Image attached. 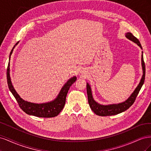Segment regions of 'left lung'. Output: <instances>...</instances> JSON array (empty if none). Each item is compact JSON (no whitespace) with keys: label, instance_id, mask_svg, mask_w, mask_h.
Segmentation results:
<instances>
[{"label":"left lung","instance_id":"obj_1","mask_svg":"<svg viewBox=\"0 0 151 151\" xmlns=\"http://www.w3.org/2000/svg\"><path fill=\"white\" fill-rule=\"evenodd\" d=\"M126 38L129 39L132 42L135 43L137 45L140 47L141 49H142L141 46V44L139 40L132 35L131 33H127L125 34ZM142 67L143 70V75L140 79V83L137 87L135 88L134 91L130 95V96L128 98L126 101L118 104H111L108 105H103L98 103L96 101H94V99L93 97L92 91H91V88L90 85L87 83V93H88V103L89 106L92 111L99 116H111L119 114L122 112L125 111L127 109H129L132 104L135 102V100L137 96V95L139 93V91L142 88V86L144 84L145 81V63L144 61L143 58V52H142Z\"/></svg>","mask_w":151,"mask_h":151}]
</instances>
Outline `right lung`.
<instances>
[{
    "label": "right lung",
    "instance_id": "obj_1",
    "mask_svg": "<svg viewBox=\"0 0 151 151\" xmlns=\"http://www.w3.org/2000/svg\"><path fill=\"white\" fill-rule=\"evenodd\" d=\"M17 43H17L15 45V46L17 45ZM15 46L13 47L10 53L9 60V62L11 55L12 53L13 50ZM9 67L10 63L9 62L7 69V79L9 89L11 92L16 98L17 103L19 104V107L23 110V111L28 114V115L42 118L54 117L57 116L58 114L60 113V111L62 110V109L65 106L66 96L68 89H69L70 87L72 86V84L75 83L77 79V77L76 76L71 77L70 79H68L67 81V83L62 87V88L61 89L60 93L58 94L57 97L54 100H53V101L45 103L37 104L24 101V100L22 99L19 96V95L17 93L11 83Z\"/></svg>",
    "mask_w": 151,
    "mask_h": 151
}]
</instances>
